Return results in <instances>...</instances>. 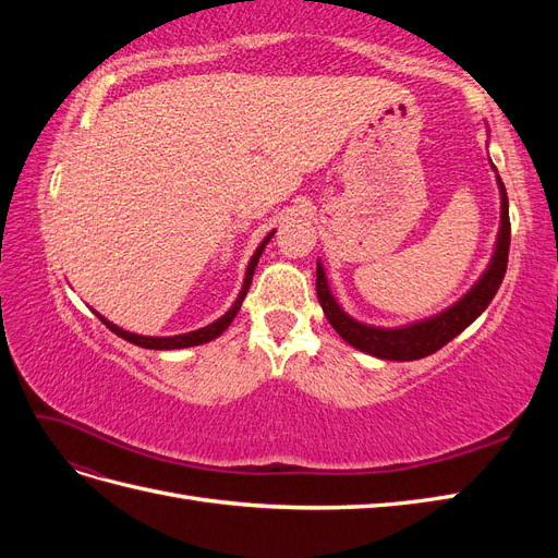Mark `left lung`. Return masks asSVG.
I'll return each instance as SVG.
<instances>
[{"mask_svg": "<svg viewBox=\"0 0 558 558\" xmlns=\"http://www.w3.org/2000/svg\"><path fill=\"white\" fill-rule=\"evenodd\" d=\"M494 167V162H492ZM496 172V167H494ZM496 181L500 189V228L496 238V248L492 263H488L486 272L475 281V286L453 305L430 318L414 320V324L400 326V328H379L361 324L353 316H349L340 305H337L335 295L330 293L326 269L316 263V295L320 307H324L326 318L337 335L351 347H356L363 353H369L375 359L384 361H416L426 359L437 349H442L451 342L456 335H461L472 320H475L494 300L498 293L505 269H508V253H510V205L508 193L496 172Z\"/></svg>", "mask_w": 558, "mask_h": 558, "instance_id": "8db88e82", "label": "left lung"}]
</instances>
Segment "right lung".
Here are the masks:
<instances>
[{"instance_id": "add662e5", "label": "right lung", "mask_w": 558, "mask_h": 558, "mask_svg": "<svg viewBox=\"0 0 558 558\" xmlns=\"http://www.w3.org/2000/svg\"><path fill=\"white\" fill-rule=\"evenodd\" d=\"M275 232H277V230L269 232L267 238L260 242V246L256 248V253H253V256H251L248 267H246V275H244V283H242V291H240L238 300H234V305H232L221 318H216L214 324H209V326H205V328H197V330H193V332H183V335H170V337H148V335H137V332H130V330L118 328L116 324H111V320H107L102 314H97V312H95V314H97V318L102 320V324H105L111 332H116L118 337H123V340H128V342H132V344L144 347V349L165 351V349H185V347L207 344V342L216 340L218 335H223V332L228 330V326L232 324V318L238 316V312H240V307H242V300L246 298V291H248V286H251L253 272H256V265H258V260H260V253H263V248L267 246V242L275 238Z\"/></svg>"}]
</instances>
